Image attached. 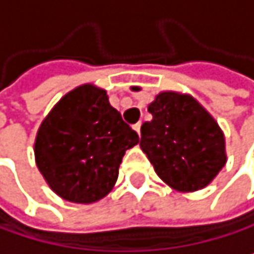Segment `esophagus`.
I'll use <instances>...</instances> for the list:
<instances>
[{"instance_id": "esophagus-1", "label": "esophagus", "mask_w": 254, "mask_h": 254, "mask_svg": "<svg viewBox=\"0 0 254 254\" xmlns=\"http://www.w3.org/2000/svg\"><path fill=\"white\" fill-rule=\"evenodd\" d=\"M133 130L139 134V136H141V123H137V124H134L133 126Z\"/></svg>"}]
</instances>
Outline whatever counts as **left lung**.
<instances>
[{
  "instance_id": "8db88e82",
  "label": "left lung",
  "mask_w": 254,
  "mask_h": 254,
  "mask_svg": "<svg viewBox=\"0 0 254 254\" xmlns=\"http://www.w3.org/2000/svg\"><path fill=\"white\" fill-rule=\"evenodd\" d=\"M139 147L156 174L179 192L206 188L227 162L226 137L210 113L189 94L163 91L148 104Z\"/></svg>"
}]
</instances>
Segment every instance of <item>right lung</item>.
<instances>
[{
    "instance_id": "right-lung-1",
    "label": "right lung",
    "mask_w": 254,
    "mask_h": 254,
    "mask_svg": "<svg viewBox=\"0 0 254 254\" xmlns=\"http://www.w3.org/2000/svg\"><path fill=\"white\" fill-rule=\"evenodd\" d=\"M137 142V133L110 106L107 92L86 83L63 95L45 117L34 159L54 194L91 204L112 191L126 151Z\"/></svg>"
}]
</instances>
